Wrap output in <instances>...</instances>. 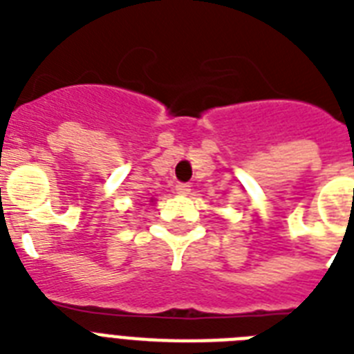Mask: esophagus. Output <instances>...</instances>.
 I'll return each mask as SVG.
<instances>
[{"label": "esophagus", "mask_w": 354, "mask_h": 354, "mask_svg": "<svg viewBox=\"0 0 354 354\" xmlns=\"http://www.w3.org/2000/svg\"><path fill=\"white\" fill-rule=\"evenodd\" d=\"M178 194H189L191 193V185L189 183H176V187H174Z\"/></svg>", "instance_id": "obj_1"}]
</instances>
